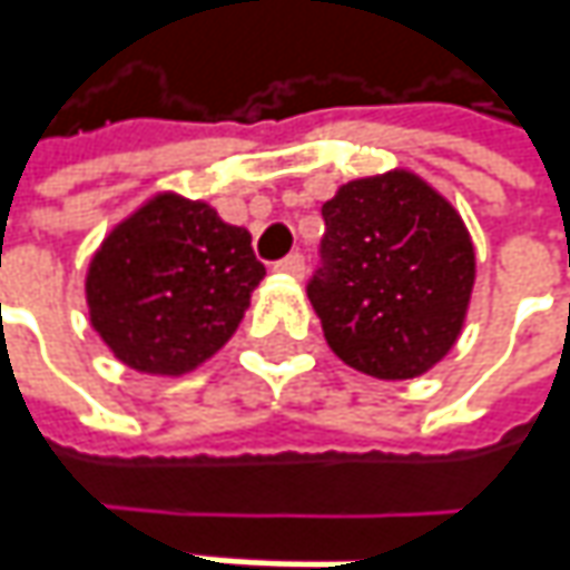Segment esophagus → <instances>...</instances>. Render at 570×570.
<instances>
[{
	"mask_svg": "<svg viewBox=\"0 0 570 570\" xmlns=\"http://www.w3.org/2000/svg\"><path fill=\"white\" fill-rule=\"evenodd\" d=\"M274 267H277L281 274H289V277H303L305 262H303V255H299V252H293V255H286L284 262H277Z\"/></svg>",
	"mask_w": 570,
	"mask_h": 570,
	"instance_id": "obj_1",
	"label": "esophagus"
}]
</instances>
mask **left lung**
<instances>
[{"mask_svg": "<svg viewBox=\"0 0 570 570\" xmlns=\"http://www.w3.org/2000/svg\"><path fill=\"white\" fill-rule=\"evenodd\" d=\"M322 267L308 281L327 346L372 379L403 382L461 337L476 255L461 214L410 169L365 176L322 205Z\"/></svg>", "mask_w": 570, "mask_h": 570, "instance_id": "1", "label": "left lung"}]
</instances>
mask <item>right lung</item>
<instances>
[{
  "mask_svg": "<svg viewBox=\"0 0 570 570\" xmlns=\"http://www.w3.org/2000/svg\"><path fill=\"white\" fill-rule=\"evenodd\" d=\"M262 277L248 229L164 191L94 252L90 324L128 368L186 375L233 337Z\"/></svg>",
  "mask_w": 570,
  "mask_h": 570,
  "instance_id": "obj_1",
  "label": "right lung"
}]
</instances>
